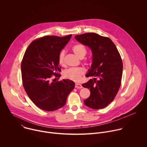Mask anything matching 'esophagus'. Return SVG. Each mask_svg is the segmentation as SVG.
I'll return each mask as SVG.
<instances>
[{"label": "esophagus", "instance_id": "1", "mask_svg": "<svg viewBox=\"0 0 147 147\" xmlns=\"http://www.w3.org/2000/svg\"><path fill=\"white\" fill-rule=\"evenodd\" d=\"M75 88H78V89H81L82 88V86L81 84H78V83H76L75 84Z\"/></svg>", "mask_w": 147, "mask_h": 147}]
</instances>
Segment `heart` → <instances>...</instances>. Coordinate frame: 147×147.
Masks as SVG:
<instances>
[{
	"label": "heart",
	"mask_w": 147,
	"mask_h": 147,
	"mask_svg": "<svg viewBox=\"0 0 147 147\" xmlns=\"http://www.w3.org/2000/svg\"><path fill=\"white\" fill-rule=\"evenodd\" d=\"M72 51L75 55L80 59H82L85 57L87 54V50L86 47L81 44H77L74 45L72 48ZM59 63L62 66L66 65L65 63V51L64 50L61 51L58 55ZM85 74V70L82 67H75L70 68L63 72V76L65 78L74 81H78L80 80L81 77Z\"/></svg>",
	"instance_id": "1"
}]
</instances>
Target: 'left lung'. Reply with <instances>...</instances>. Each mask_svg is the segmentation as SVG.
<instances>
[{
	"mask_svg": "<svg viewBox=\"0 0 147 147\" xmlns=\"http://www.w3.org/2000/svg\"><path fill=\"white\" fill-rule=\"evenodd\" d=\"M75 38L90 47L92 53L91 68L86 75L92 78L82 85L89 88L91 94L84 102L94 109L105 108L115 99L121 85L123 62L120 55L108 37L88 32Z\"/></svg>",
	"mask_w": 147,
	"mask_h": 147,
	"instance_id": "8db88e82",
	"label": "left lung"
}]
</instances>
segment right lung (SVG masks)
<instances>
[{
  "mask_svg": "<svg viewBox=\"0 0 147 147\" xmlns=\"http://www.w3.org/2000/svg\"><path fill=\"white\" fill-rule=\"evenodd\" d=\"M71 36L40 37L32 42L24 55L21 65L23 85L30 99L41 109L50 112L63 107L74 88L70 80L52 79L60 76L58 55Z\"/></svg>",
  "mask_w": 147,
  "mask_h": 147,
  "instance_id": "1",
  "label": "right lung"
}]
</instances>
